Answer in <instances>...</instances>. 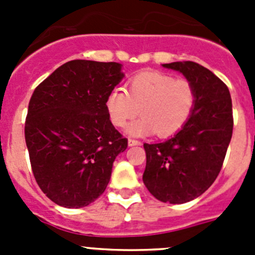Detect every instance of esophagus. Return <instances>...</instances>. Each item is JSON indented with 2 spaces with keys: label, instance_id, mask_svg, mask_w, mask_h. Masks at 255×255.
<instances>
[{
  "label": "esophagus",
  "instance_id": "esophagus-1",
  "mask_svg": "<svg viewBox=\"0 0 255 255\" xmlns=\"http://www.w3.org/2000/svg\"><path fill=\"white\" fill-rule=\"evenodd\" d=\"M128 143H129V145L130 147H132V145H140V141L139 140H136V139H129V141H128Z\"/></svg>",
  "mask_w": 255,
  "mask_h": 255
}]
</instances>
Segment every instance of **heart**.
Returning a JSON list of instances; mask_svg holds the SVG:
<instances>
[{
	"instance_id": "heart-1",
	"label": "heart",
	"mask_w": 255,
	"mask_h": 255,
	"mask_svg": "<svg viewBox=\"0 0 255 255\" xmlns=\"http://www.w3.org/2000/svg\"><path fill=\"white\" fill-rule=\"evenodd\" d=\"M197 92L186 79H175L159 71L135 74L126 83V91L115 88L106 100V108L111 123L124 128L136 115L141 119L129 126L132 135L155 131L167 138L185 126L194 111Z\"/></svg>"
}]
</instances>
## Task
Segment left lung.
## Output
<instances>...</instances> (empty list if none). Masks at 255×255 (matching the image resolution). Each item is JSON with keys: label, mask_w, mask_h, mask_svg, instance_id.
Returning <instances> with one entry per match:
<instances>
[{"label": "left lung", "mask_w": 255, "mask_h": 255, "mask_svg": "<svg viewBox=\"0 0 255 255\" xmlns=\"http://www.w3.org/2000/svg\"><path fill=\"white\" fill-rule=\"evenodd\" d=\"M194 85L197 103L185 126L161 143H144L143 182L161 202L181 204L202 195L215 182L233 136L229 88L211 70L193 61L171 62Z\"/></svg>", "instance_id": "8db88e82"}]
</instances>
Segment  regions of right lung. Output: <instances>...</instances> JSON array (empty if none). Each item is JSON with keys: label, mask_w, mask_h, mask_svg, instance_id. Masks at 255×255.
Wrapping results in <instances>:
<instances>
[{"label": "right lung", "mask_w": 255, "mask_h": 255, "mask_svg": "<svg viewBox=\"0 0 255 255\" xmlns=\"http://www.w3.org/2000/svg\"><path fill=\"white\" fill-rule=\"evenodd\" d=\"M123 78L117 62L73 60L33 92L25 120L31 171L58 206L93 203L107 188L115 158L128 148L106 108Z\"/></svg>", "instance_id": "right-lung-1"}]
</instances>
